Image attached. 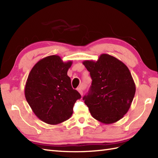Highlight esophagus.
Segmentation results:
<instances>
[{
  "label": "esophagus",
  "instance_id": "esophagus-1",
  "mask_svg": "<svg viewBox=\"0 0 158 158\" xmlns=\"http://www.w3.org/2000/svg\"><path fill=\"white\" fill-rule=\"evenodd\" d=\"M85 89L84 86H80L79 88H77V91H78L80 93V94L83 96V89Z\"/></svg>",
  "mask_w": 158,
  "mask_h": 158
}]
</instances>
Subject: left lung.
<instances>
[{"instance_id":"obj_1","label":"left lung","mask_w":158,"mask_h":158,"mask_svg":"<svg viewBox=\"0 0 158 158\" xmlns=\"http://www.w3.org/2000/svg\"><path fill=\"white\" fill-rule=\"evenodd\" d=\"M83 64L92 79L88 94L83 98L92 116L105 124L122 119L128 111L136 92L128 68L106 53L96 62L85 60Z\"/></svg>"}]
</instances>
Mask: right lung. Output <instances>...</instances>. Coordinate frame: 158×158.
Masks as SVG:
<instances>
[{
    "mask_svg": "<svg viewBox=\"0 0 158 158\" xmlns=\"http://www.w3.org/2000/svg\"><path fill=\"white\" fill-rule=\"evenodd\" d=\"M72 61L64 62L59 56H49L33 66L24 94L35 115L46 123L56 125L69 119L81 95L73 89L67 75Z\"/></svg>",
    "mask_w": 158,
    "mask_h": 158,
    "instance_id": "obj_1",
    "label": "right lung"
}]
</instances>
